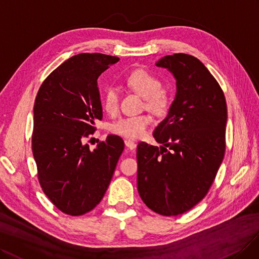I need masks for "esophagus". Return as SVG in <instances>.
<instances>
[{
	"label": "esophagus",
	"mask_w": 259,
	"mask_h": 259,
	"mask_svg": "<svg viewBox=\"0 0 259 259\" xmlns=\"http://www.w3.org/2000/svg\"><path fill=\"white\" fill-rule=\"evenodd\" d=\"M124 144H126V146L129 149H135L137 147V144L133 141H131V140H124Z\"/></svg>",
	"instance_id": "1"
}]
</instances>
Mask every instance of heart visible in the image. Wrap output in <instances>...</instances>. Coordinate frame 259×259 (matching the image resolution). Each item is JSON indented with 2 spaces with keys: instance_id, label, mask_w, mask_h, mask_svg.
Segmentation results:
<instances>
[{
  "instance_id": "obj_1",
  "label": "heart",
  "mask_w": 259,
  "mask_h": 259,
  "mask_svg": "<svg viewBox=\"0 0 259 259\" xmlns=\"http://www.w3.org/2000/svg\"><path fill=\"white\" fill-rule=\"evenodd\" d=\"M124 85L130 90L144 98L145 106L153 112L160 113L168 105V91L161 87V82L154 74L146 70H135L124 78ZM119 107V94L117 89L107 88L103 95V108L108 114H115ZM152 117L147 114L123 117L114 122L111 131L129 139H139L144 135Z\"/></svg>"
}]
</instances>
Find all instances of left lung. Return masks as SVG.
Wrapping results in <instances>:
<instances>
[{"mask_svg":"<svg viewBox=\"0 0 259 259\" xmlns=\"http://www.w3.org/2000/svg\"><path fill=\"white\" fill-rule=\"evenodd\" d=\"M156 65L174 75L177 96L153 133L162 146L138 144V190L152 211L177 216L201 201L213 184L226 149L227 104L196 57L174 54Z\"/></svg>","mask_w":259,"mask_h":259,"instance_id":"obj_1","label":"left lung"}]
</instances>
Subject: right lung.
I'll list each match as a JSON object with an SVG mask.
<instances>
[{
	"mask_svg": "<svg viewBox=\"0 0 259 259\" xmlns=\"http://www.w3.org/2000/svg\"><path fill=\"white\" fill-rule=\"evenodd\" d=\"M119 60L79 54L58 66L40 85L34 103L32 152L44 194L61 212L79 216L101 201L124 143L110 135L90 151L85 141L102 119L97 79Z\"/></svg>",
	"mask_w": 259,
	"mask_h": 259,
	"instance_id": "1",
	"label": "right lung"
}]
</instances>
